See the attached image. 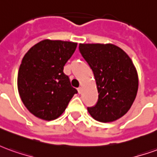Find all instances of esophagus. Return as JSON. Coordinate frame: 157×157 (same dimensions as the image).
<instances>
[{
  "instance_id": "1",
  "label": "esophagus",
  "mask_w": 157,
  "mask_h": 157,
  "mask_svg": "<svg viewBox=\"0 0 157 157\" xmlns=\"http://www.w3.org/2000/svg\"><path fill=\"white\" fill-rule=\"evenodd\" d=\"M77 91H78L79 94H81V93H82V87H79V88L77 89Z\"/></svg>"
}]
</instances>
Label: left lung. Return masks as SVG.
Masks as SVG:
<instances>
[{"instance_id":"left-lung-1","label":"left lung","mask_w":157,"mask_h":157,"mask_svg":"<svg viewBox=\"0 0 157 157\" xmlns=\"http://www.w3.org/2000/svg\"><path fill=\"white\" fill-rule=\"evenodd\" d=\"M81 54L93 71L98 100L87 108L102 123L113 122L128 112L138 91V73L131 59L113 44H80Z\"/></svg>"}]
</instances>
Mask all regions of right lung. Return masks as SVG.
Wrapping results in <instances>:
<instances>
[{
  "label": "right lung",
  "instance_id": "add662e5",
  "mask_svg": "<svg viewBox=\"0 0 157 157\" xmlns=\"http://www.w3.org/2000/svg\"><path fill=\"white\" fill-rule=\"evenodd\" d=\"M77 43L44 39L33 45L22 58L17 89L29 112L46 121L64 113L77 90L63 72Z\"/></svg>",
  "mask_w": 157,
  "mask_h": 157
}]
</instances>
